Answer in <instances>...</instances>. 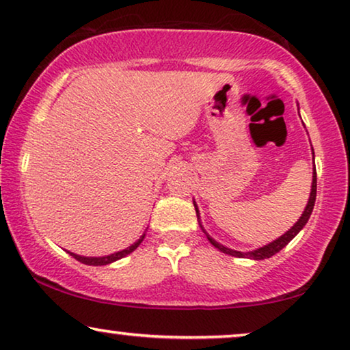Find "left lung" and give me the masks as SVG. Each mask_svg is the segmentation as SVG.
<instances>
[{"label":"left lung","mask_w":350,"mask_h":350,"mask_svg":"<svg viewBox=\"0 0 350 350\" xmlns=\"http://www.w3.org/2000/svg\"><path fill=\"white\" fill-rule=\"evenodd\" d=\"M312 160H314V150H312ZM316 195H317V173H316V166H314V173H312V185H311V193H309V200H308V204L306 208H304L301 217L298 219V222L295 224L292 228L288 231H285L282 236H279L278 239H274L273 243H269L267 245H263V247H258L255 250H249V252H239V250H233V249H228L225 247L224 244H220L215 241L214 238H211L208 234V231L204 230V226L201 225V220H200V211H198V206L193 201V206H195V211H196V217H198V224L201 226V230H203V233L208 236L209 243L214 245L215 249H219L220 252H224L226 255H231V257H238V258H252V260H265V258H269L273 257L274 254H278L279 250H282L285 245H287L290 241H292L295 236H297L299 231L303 230V226L308 224L309 217H311L312 214V209H314V203H316Z\"/></svg>","instance_id":"left-lung-1"}]
</instances>
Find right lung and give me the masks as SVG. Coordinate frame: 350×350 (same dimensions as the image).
I'll return each mask as SVG.
<instances>
[{
	"label": "right lung",
	"instance_id": "add662e5",
	"mask_svg": "<svg viewBox=\"0 0 350 350\" xmlns=\"http://www.w3.org/2000/svg\"><path fill=\"white\" fill-rule=\"evenodd\" d=\"M144 236H146V231H144V233H142V236H141L139 239L136 241V243H133L131 245H128L126 249L119 250V252H114V254H111V255H105V257H83V255L72 254V252H70V250H68V254L72 255V257H75V258L77 260V262H81V263H83V265H92V267H103V265L114 263V262H117V260L126 257L128 254H131L133 250H135V249L137 247V245H139V244L142 243V239H144Z\"/></svg>",
	"mask_w": 350,
	"mask_h": 350
}]
</instances>
